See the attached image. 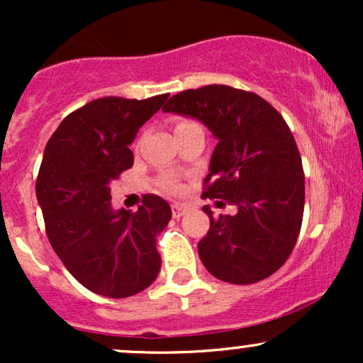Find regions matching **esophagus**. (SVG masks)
<instances>
[{"label": "esophagus", "instance_id": "1", "mask_svg": "<svg viewBox=\"0 0 363 363\" xmlns=\"http://www.w3.org/2000/svg\"><path fill=\"white\" fill-rule=\"evenodd\" d=\"M187 211V208L184 205H179V203H176V205H172V216L174 218H181V216H184Z\"/></svg>", "mask_w": 363, "mask_h": 363}]
</instances>
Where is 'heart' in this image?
Wrapping results in <instances>:
<instances>
[{"label": "heart", "instance_id": "obj_1", "mask_svg": "<svg viewBox=\"0 0 363 363\" xmlns=\"http://www.w3.org/2000/svg\"><path fill=\"white\" fill-rule=\"evenodd\" d=\"M187 123H189V121H182V123H179L177 126H181V124H187ZM165 187H167V189H177L176 182H174V181H167V182H165Z\"/></svg>", "mask_w": 363, "mask_h": 363}]
</instances>
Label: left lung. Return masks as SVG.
Segmentation results:
<instances>
[{"label": "left lung", "mask_w": 363, "mask_h": 363, "mask_svg": "<svg viewBox=\"0 0 363 363\" xmlns=\"http://www.w3.org/2000/svg\"><path fill=\"white\" fill-rule=\"evenodd\" d=\"M164 112L201 121L218 140L203 198L237 206L213 218L198 242L205 268L218 280L251 285L285 264L301 232L306 182L289 124L252 91L206 85L174 95Z\"/></svg>", "instance_id": "1"}]
</instances>
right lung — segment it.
<instances>
[{"label":"right lung","instance_id":"1","mask_svg":"<svg viewBox=\"0 0 363 363\" xmlns=\"http://www.w3.org/2000/svg\"><path fill=\"white\" fill-rule=\"evenodd\" d=\"M167 97L91 101L45 145L35 193L48 239L66 269L104 297L140 294L160 272L157 235L172 218L169 203L145 194L136 213L112 210L111 184L133 165L129 145Z\"/></svg>","mask_w":363,"mask_h":363}]
</instances>
